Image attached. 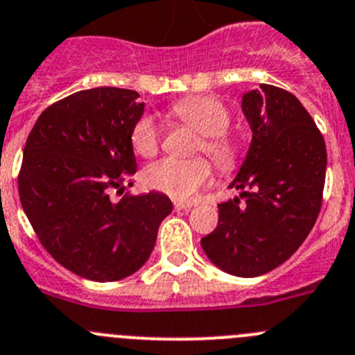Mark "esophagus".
Masks as SVG:
<instances>
[{"label":"esophagus","instance_id":"esophagus-1","mask_svg":"<svg viewBox=\"0 0 355 355\" xmlns=\"http://www.w3.org/2000/svg\"><path fill=\"white\" fill-rule=\"evenodd\" d=\"M195 204L193 202H174V209H178V211H188V209H191V207H193Z\"/></svg>","mask_w":355,"mask_h":355}]
</instances>
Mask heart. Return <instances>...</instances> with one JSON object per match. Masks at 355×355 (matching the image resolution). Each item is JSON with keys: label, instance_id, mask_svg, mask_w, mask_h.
Here are the masks:
<instances>
[{"label": "heart", "instance_id": "heart-1", "mask_svg": "<svg viewBox=\"0 0 355 355\" xmlns=\"http://www.w3.org/2000/svg\"><path fill=\"white\" fill-rule=\"evenodd\" d=\"M172 118L187 125L200 135L195 151L206 153L220 171H234L241 160V146L227 133L230 112L214 96H187L168 109ZM130 142L139 156H155L160 148V132L155 119L141 116L130 130ZM148 188L168 195L172 199L187 200L193 197L211 180V165L202 156L188 160L164 158L148 165L142 174Z\"/></svg>", "mask_w": 355, "mask_h": 355}]
</instances>
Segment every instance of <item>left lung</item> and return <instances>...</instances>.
<instances>
[{
	"mask_svg": "<svg viewBox=\"0 0 355 355\" xmlns=\"http://www.w3.org/2000/svg\"><path fill=\"white\" fill-rule=\"evenodd\" d=\"M253 139L230 188L241 200L218 204V225L200 239L214 266L253 278L303 245L322 207L327 151L320 130L292 93L260 84L243 96Z\"/></svg>",
	"mask_w": 355,
	"mask_h": 355,
	"instance_id": "8db88e82",
	"label": "left lung"
}]
</instances>
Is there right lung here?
I'll return each instance as SVG.
<instances>
[{
	"mask_svg": "<svg viewBox=\"0 0 355 355\" xmlns=\"http://www.w3.org/2000/svg\"><path fill=\"white\" fill-rule=\"evenodd\" d=\"M142 112L137 91H77L49 105L26 141L17 178L22 209L52 259L93 282L141 269L172 211L158 191L113 197L137 172L130 130Z\"/></svg>",
	"mask_w": 355,
	"mask_h": 355,
	"instance_id": "obj_1",
	"label": "right lung"
}]
</instances>
